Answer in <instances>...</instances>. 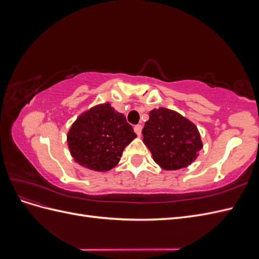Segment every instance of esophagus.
Segmentation results:
<instances>
[{
    "label": "esophagus",
    "instance_id": "1",
    "mask_svg": "<svg viewBox=\"0 0 259 259\" xmlns=\"http://www.w3.org/2000/svg\"><path fill=\"white\" fill-rule=\"evenodd\" d=\"M142 130H143V125H140V124L135 125L134 131H135V133H136V134H137L138 136L142 135Z\"/></svg>",
    "mask_w": 259,
    "mask_h": 259
}]
</instances>
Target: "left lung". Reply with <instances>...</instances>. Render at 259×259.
I'll list each match as a JSON object with an SVG mask.
<instances>
[{
    "label": "left lung",
    "instance_id": "left-lung-1",
    "mask_svg": "<svg viewBox=\"0 0 259 259\" xmlns=\"http://www.w3.org/2000/svg\"><path fill=\"white\" fill-rule=\"evenodd\" d=\"M143 136L153 160L167 170L190 165L203 147L197 126L165 108L150 111Z\"/></svg>",
    "mask_w": 259,
    "mask_h": 259
}]
</instances>
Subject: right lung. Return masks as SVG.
Returning a JSON list of instances; mask_svg holds the SVG:
<instances>
[{
	"label": "right lung",
	"instance_id": "add662e5",
	"mask_svg": "<svg viewBox=\"0 0 259 259\" xmlns=\"http://www.w3.org/2000/svg\"><path fill=\"white\" fill-rule=\"evenodd\" d=\"M135 137L126 117L107 103L77 117L67 139L76 163L90 169L104 171L119 163L124 148Z\"/></svg>",
	"mask_w": 259,
	"mask_h": 259
}]
</instances>
